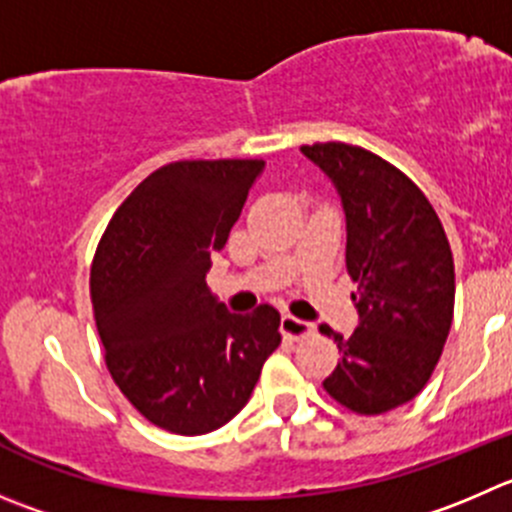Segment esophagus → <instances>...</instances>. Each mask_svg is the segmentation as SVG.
I'll return each mask as SVG.
<instances>
[{"label":"esophagus","mask_w":512,"mask_h":512,"mask_svg":"<svg viewBox=\"0 0 512 512\" xmlns=\"http://www.w3.org/2000/svg\"><path fill=\"white\" fill-rule=\"evenodd\" d=\"M281 334H284L286 339H306L314 334V324H311V321L296 319V316L286 314L284 319H281Z\"/></svg>","instance_id":"34e87169"}]
</instances>
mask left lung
<instances>
[{"label":"left lung","mask_w":512,"mask_h":512,"mask_svg":"<svg viewBox=\"0 0 512 512\" xmlns=\"http://www.w3.org/2000/svg\"><path fill=\"white\" fill-rule=\"evenodd\" d=\"M334 180L347 213V274L359 326L337 342L342 362L321 382L357 415L407 405L440 362L455 311V264L435 208L397 165L362 145H301Z\"/></svg>","instance_id":"8db88e82"}]
</instances>
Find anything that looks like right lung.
Wrapping results in <instances>:
<instances>
[{"label": "right lung", "mask_w": 512, "mask_h": 512, "mask_svg": "<svg viewBox=\"0 0 512 512\" xmlns=\"http://www.w3.org/2000/svg\"><path fill=\"white\" fill-rule=\"evenodd\" d=\"M259 158L175 160L120 203L97 243L90 299L107 372L160 430L206 435L246 407L281 344V314H228L206 289Z\"/></svg>", "instance_id": "obj_1"}]
</instances>
